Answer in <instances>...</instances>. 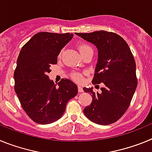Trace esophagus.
I'll return each mask as SVG.
<instances>
[{
	"label": "esophagus",
	"mask_w": 152,
	"mask_h": 152,
	"mask_svg": "<svg viewBox=\"0 0 152 152\" xmlns=\"http://www.w3.org/2000/svg\"><path fill=\"white\" fill-rule=\"evenodd\" d=\"M77 90H78V92L79 93H82L83 91V88H81V86H78V87H77Z\"/></svg>",
	"instance_id": "34e87169"
}]
</instances>
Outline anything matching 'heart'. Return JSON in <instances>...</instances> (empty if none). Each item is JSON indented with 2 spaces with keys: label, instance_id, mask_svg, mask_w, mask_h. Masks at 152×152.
Returning <instances> with one entry per match:
<instances>
[{
  "label": "heart",
  "instance_id": "obj_1",
  "mask_svg": "<svg viewBox=\"0 0 152 152\" xmlns=\"http://www.w3.org/2000/svg\"><path fill=\"white\" fill-rule=\"evenodd\" d=\"M77 49H78L80 55H83L84 53H85V52H88V51L93 50L91 45H88V44L87 43H84V42H80V43L77 44ZM61 54H62V51L60 52L58 56L60 57V56H61ZM70 76H71V77H72L74 80L77 81V82H80V81L83 80L82 75L80 73H77V72H72V73L70 75Z\"/></svg>",
  "mask_w": 152,
  "mask_h": 152
}]
</instances>
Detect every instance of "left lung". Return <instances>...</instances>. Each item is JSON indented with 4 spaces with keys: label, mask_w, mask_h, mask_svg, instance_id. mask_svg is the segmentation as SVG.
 Masks as SVG:
<instances>
[{
    "label": "left lung",
    "mask_w": 152,
    "mask_h": 152,
    "mask_svg": "<svg viewBox=\"0 0 152 152\" xmlns=\"http://www.w3.org/2000/svg\"><path fill=\"white\" fill-rule=\"evenodd\" d=\"M75 34L97 48L98 61L92 84L105 85L100 88V94L92 88H83L93 98L84 113L96 124H112L126 112L138 84L133 55L124 39L115 33L100 30Z\"/></svg>",
    "instance_id": "left-lung-1"
}]
</instances>
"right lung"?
I'll list each match as a JSON object with an SVG mask.
<instances>
[{
  "label": "right lung",
  "mask_w": 152,
  "mask_h": 152,
  "mask_svg": "<svg viewBox=\"0 0 152 152\" xmlns=\"http://www.w3.org/2000/svg\"><path fill=\"white\" fill-rule=\"evenodd\" d=\"M72 33L41 32L22 47L14 71V90L23 110L35 123L49 124L61 117L68 100L77 94V86L61 79L56 87L48 74L57 64L61 49Z\"/></svg>",
  "instance_id": "add662e5"
}]
</instances>
